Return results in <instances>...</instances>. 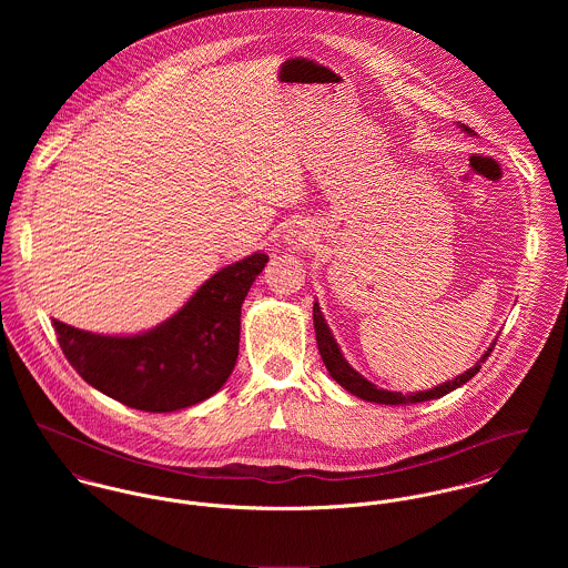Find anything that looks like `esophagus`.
I'll return each mask as SVG.
<instances>
[{
  "label": "esophagus",
  "instance_id": "34e87169",
  "mask_svg": "<svg viewBox=\"0 0 568 568\" xmlns=\"http://www.w3.org/2000/svg\"><path fill=\"white\" fill-rule=\"evenodd\" d=\"M288 241L293 244V248H302L304 244H308L306 243V241H308V236H304V234H297V232H295V234H291V239H288Z\"/></svg>",
  "mask_w": 568,
  "mask_h": 568
}]
</instances>
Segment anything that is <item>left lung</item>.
I'll return each mask as SVG.
<instances>
[{
	"instance_id": "8db88e82",
	"label": "left lung",
	"mask_w": 568,
	"mask_h": 568,
	"mask_svg": "<svg viewBox=\"0 0 568 568\" xmlns=\"http://www.w3.org/2000/svg\"><path fill=\"white\" fill-rule=\"evenodd\" d=\"M464 133L468 135H477L473 129H468L466 124H457ZM313 320H315V334H317V347H320V354L324 358V365L329 372V376L345 389L349 392L352 396L361 398V400H367V403H376V405H415V403H426V400H437L450 392H455L457 387L466 385L479 369H481V363H486L491 347L496 345V341L487 347L486 354L477 361L475 367H470L468 372H464L462 376H455L453 381H446L444 385L439 387H433V389H426V392H417V394H400V392H387V389H381L376 387L374 383H369L365 376H361L343 356L336 338L332 336L329 327L325 324L324 313L320 308V304L315 302L313 306Z\"/></svg>"
}]
</instances>
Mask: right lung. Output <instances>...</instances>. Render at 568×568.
Wrapping results in <instances>:
<instances>
[{"label":"right lung","instance_id":"right-lung-1","mask_svg":"<svg viewBox=\"0 0 568 568\" xmlns=\"http://www.w3.org/2000/svg\"><path fill=\"white\" fill-rule=\"evenodd\" d=\"M268 262L251 253L216 271L160 325L109 336L52 320L72 367L104 396L140 410L170 413L214 396L234 372L244 297Z\"/></svg>","mask_w":568,"mask_h":568}]
</instances>
